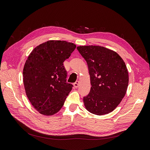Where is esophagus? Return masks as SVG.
I'll use <instances>...</instances> for the list:
<instances>
[{
	"mask_svg": "<svg viewBox=\"0 0 150 150\" xmlns=\"http://www.w3.org/2000/svg\"><path fill=\"white\" fill-rule=\"evenodd\" d=\"M79 84H80L79 81H76L74 84V87H75V88H78V87H79Z\"/></svg>",
	"mask_w": 150,
	"mask_h": 150,
	"instance_id": "34e87169",
	"label": "esophagus"
}]
</instances>
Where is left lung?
Wrapping results in <instances>:
<instances>
[{
	"label": "left lung",
	"mask_w": 150,
	"mask_h": 150,
	"mask_svg": "<svg viewBox=\"0 0 150 150\" xmlns=\"http://www.w3.org/2000/svg\"><path fill=\"white\" fill-rule=\"evenodd\" d=\"M76 48L87 62L92 86L83 97L84 106L97 115L112 112L126 93L129 75L125 62L115 51L105 47L91 45Z\"/></svg>",
	"instance_id": "1"
}]
</instances>
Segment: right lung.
Here are the masks:
<instances>
[{"label":"right lung","mask_w":150,"mask_h":150,"mask_svg":"<svg viewBox=\"0 0 150 150\" xmlns=\"http://www.w3.org/2000/svg\"><path fill=\"white\" fill-rule=\"evenodd\" d=\"M75 48L73 43L49 40L28 56L23 73L24 86L29 101L40 113L53 115L64 105L73 85L67 83L63 63Z\"/></svg>","instance_id":"add662e5"}]
</instances>
